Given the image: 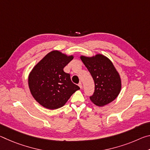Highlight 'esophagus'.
Segmentation results:
<instances>
[{
  "mask_svg": "<svg viewBox=\"0 0 150 150\" xmlns=\"http://www.w3.org/2000/svg\"><path fill=\"white\" fill-rule=\"evenodd\" d=\"M79 87L81 88H82V83H81V82L79 83Z\"/></svg>",
  "mask_w": 150,
  "mask_h": 150,
  "instance_id": "esophagus-1",
  "label": "esophagus"
}]
</instances>
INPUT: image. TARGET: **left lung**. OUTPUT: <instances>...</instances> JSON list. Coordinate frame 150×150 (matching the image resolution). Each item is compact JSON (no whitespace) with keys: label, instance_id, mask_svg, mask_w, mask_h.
Instances as JSON below:
<instances>
[{"label":"left lung","instance_id":"8db88e82","mask_svg":"<svg viewBox=\"0 0 150 150\" xmlns=\"http://www.w3.org/2000/svg\"><path fill=\"white\" fill-rule=\"evenodd\" d=\"M95 82V92L90 96L92 102L103 106L115 99L121 90V79L111 61L102 54L80 57Z\"/></svg>","mask_w":150,"mask_h":150}]
</instances>
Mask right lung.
<instances>
[{
	"label": "right lung",
	"mask_w": 150,
	"mask_h": 150,
	"mask_svg": "<svg viewBox=\"0 0 150 150\" xmlns=\"http://www.w3.org/2000/svg\"><path fill=\"white\" fill-rule=\"evenodd\" d=\"M73 59L57 50L45 55L33 68L28 77L32 95L38 103L48 109H57L67 103L79 86L71 80L64 68Z\"/></svg>",
	"instance_id": "1"
}]
</instances>
